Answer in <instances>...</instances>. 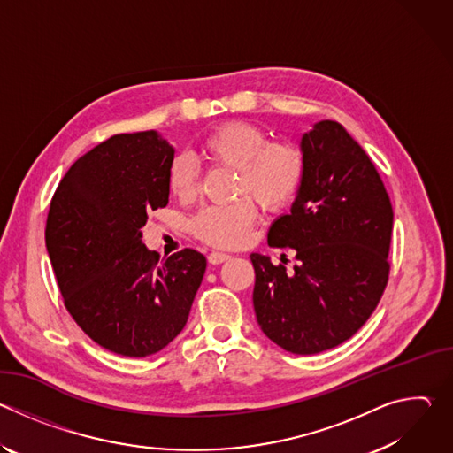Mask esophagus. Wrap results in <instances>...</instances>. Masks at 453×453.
Masks as SVG:
<instances>
[{"label": "esophagus", "instance_id": "1", "mask_svg": "<svg viewBox=\"0 0 453 453\" xmlns=\"http://www.w3.org/2000/svg\"><path fill=\"white\" fill-rule=\"evenodd\" d=\"M208 260H210V264H213V265H219V264H224V262L231 260V254H227V252H219V250H213V252L208 256Z\"/></svg>", "mask_w": 453, "mask_h": 453}]
</instances>
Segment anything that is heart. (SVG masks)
I'll return each mask as SVG.
<instances>
[{
  "mask_svg": "<svg viewBox=\"0 0 453 453\" xmlns=\"http://www.w3.org/2000/svg\"><path fill=\"white\" fill-rule=\"evenodd\" d=\"M203 156L219 168L236 173L234 197H247L267 213L283 210L301 188L304 175L303 152L285 142H271L254 123L226 121L201 143ZM170 193L189 203L199 193V172L188 157H175L168 170ZM236 201L226 208H206L191 224L193 233L217 247H236L256 219L254 206Z\"/></svg>",
  "mask_w": 453,
  "mask_h": 453,
  "instance_id": "1",
  "label": "heart"
}]
</instances>
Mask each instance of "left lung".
<instances>
[{
  "label": "left lung",
  "mask_w": 453,
  "mask_h": 453,
  "mask_svg": "<svg viewBox=\"0 0 453 453\" xmlns=\"http://www.w3.org/2000/svg\"><path fill=\"white\" fill-rule=\"evenodd\" d=\"M304 175L290 213L267 234L290 247L294 271L252 252L254 313L283 349L315 355L353 337L374 311L389 278L393 206L364 149L332 119L299 142Z\"/></svg>",
  "instance_id": "8db88e82"
}]
</instances>
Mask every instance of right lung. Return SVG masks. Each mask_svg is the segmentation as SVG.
<instances>
[{
  "mask_svg": "<svg viewBox=\"0 0 453 453\" xmlns=\"http://www.w3.org/2000/svg\"><path fill=\"white\" fill-rule=\"evenodd\" d=\"M173 156L157 131L112 136L72 165L50 204L46 249L64 304L116 355L140 358L168 346L206 273L203 252L161 260L142 240L147 213L168 204Z\"/></svg>",
  "mask_w": 453,
  "mask_h": 453,
  "instance_id": "obj_1",
  "label": "right lung"
}]
</instances>
